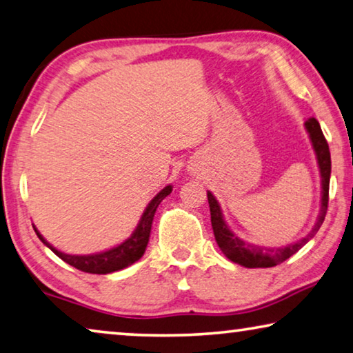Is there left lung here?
Instances as JSON below:
<instances>
[{"instance_id": "obj_1", "label": "left lung", "mask_w": 353, "mask_h": 353, "mask_svg": "<svg viewBox=\"0 0 353 353\" xmlns=\"http://www.w3.org/2000/svg\"><path fill=\"white\" fill-rule=\"evenodd\" d=\"M305 127L307 133H310L312 148L317 157L319 170H321L322 177V205H321V214L316 221L314 228L307 232V236L300 239L299 242H294L288 245L284 248H265V247H257V245L247 243L245 240L239 239L231 229L228 228L225 218H223L221 209L218 205V201L215 199L214 194L207 192V199H209L210 207V220L212 228H214L215 240L218 247L225 253L229 261L236 262L243 267L248 268H267V267H275L281 264L290 256L297 253V251L306 245L310 240L316 236L319 228L322 226L323 220H325L327 209H328V188H330V172H332V159H330V149L325 137H323L322 128L319 125L316 117H310L305 122Z\"/></svg>"}]
</instances>
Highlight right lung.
I'll use <instances>...</instances> for the list:
<instances>
[{"label": "right lung", "mask_w": 353, "mask_h": 353, "mask_svg": "<svg viewBox=\"0 0 353 353\" xmlns=\"http://www.w3.org/2000/svg\"><path fill=\"white\" fill-rule=\"evenodd\" d=\"M172 187L168 185L161 192L157 194V196L150 201L149 205L144 210V214L139 220L138 226L130 237L124 240L121 245H117L114 248H110L102 253L97 254H88V256H75V254H65L61 253L56 248H53L46 239L41 236V232L34 228L37 237L42 240V243H46L47 247L53 251V253L61 257L67 264L78 268V270L86 272V273H96V275H106V273L122 270L128 265H132L133 262H137L139 257L144 254L146 251L149 236H150V228H152V220L155 215V210L159 204L163 201L168 194L171 193Z\"/></svg>", "instance_id": "1"}]
</instances>
